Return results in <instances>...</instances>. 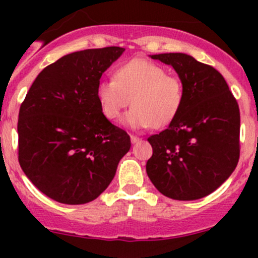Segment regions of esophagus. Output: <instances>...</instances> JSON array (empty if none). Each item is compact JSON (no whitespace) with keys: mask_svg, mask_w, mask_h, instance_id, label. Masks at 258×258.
<instances>
[{"mask_svg":"<svg viewBox=\"0 0 258 258\" xmlns=\"http://www.w3.org/2000/svg\"><path fill=\"white\" fill-rule=\"evenodd\" d=\"M141 137H139V136H134V135H131V142L132 144H137V142H140L141 141Z\"/></svg>","mask_w":258,"mask_h":258,"instance_id":"esophagus-1","label":"esophagus"}]
</instances>
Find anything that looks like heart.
Masks as SVG:
<instances>
[{"mask_svg": "<svg viewBox=\"0 0 258 258\" xmlns=\"http://www.w3.org/2000/svg\"><path fill=\"white\" fill-rule=\"evenodd\" d=\"M96 97L108 119H118L132 103L134 107L122 123L128 128L141 130L172 122L181 108L183 88L177 77L166 75L158 64L134 58L119 64L112 80L98 82Z\"/></svg>", "mask_w": 258, "mask_h": 258, "instance_id": "heart-1", "label": "heart"}]
</instances>
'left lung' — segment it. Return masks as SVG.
<instances>
[{
    "mask_svg": "<svg viewBox=\"0 0 258 258\" xmlns=\"http://www.w3.org/2000/svg\"><path fill=\"white\" fill-rule=\"evenodd\" d=\"M173 67L183 88L177 116L148 137L146 172L170 199L194 201L212 194L240 158V110L222 75L186 53L150 54Z\"/></svg>",
    "mask_w": 258,
    "mask_h": 258,
    "instance_id": "left-lung-1",
    "label": "left lung"
}]
</instances>
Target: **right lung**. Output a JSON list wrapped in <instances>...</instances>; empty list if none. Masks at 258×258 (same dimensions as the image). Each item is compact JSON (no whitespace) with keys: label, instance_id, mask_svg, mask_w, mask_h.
Here are the masks:
<instances>
[{"label":"right lung","instance_id":"1","mask_svg":"<svg viewBox=\"0 0 258 258\" xmlns=\"http://www.w3.org/2000/svg\"><path fill=\"white\" fill-rule=\"evenodd\" d=\"M124 52L92 48L66 54L40 72L18 113V161L43 195L66 205L97 199L131 147L100 107L96 88Z\"/></svg>","mask_w":258,"mask_h":258}]
</instances>
